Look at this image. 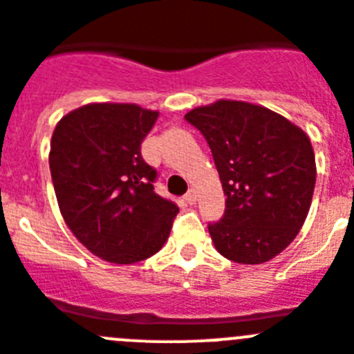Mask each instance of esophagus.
Listing matches in <instances>:
<instances>
[{
    "mask_svg": "<svg viewBox=\"0 0 354 354\" xmlns=\"http://www.w3.org/2000/svg\"><path fill=\"white\" fill-rule=\"evenodd\" d=\"M185 201H187L188 204H195V202H197V192H195V188H190V190L185 194Z\"/></svg>",
    "mask_w": 354,
    "mask_h": 354,
    "instance_id": "1",
    "label": "esophagus"
}]
</instances>
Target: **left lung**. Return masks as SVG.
Listing matches in <instances>:
<instances>
[{
  "label": "left lung",
  "mask_w": 354,
  "mask_h": 354,
  "mask_svg": "<svg viewBox=\"0 0 354 354\" xmlns=\"http://www.w3.org/2000/svg\"><path fill=\"white\" fill-rule=\"evenodd\" d=\"M212 152L226 195L207 228L233 263L261 264L299 233L313 198L317 166L310 138L282 115L247 102L219 100L185 115Z\"/></svg>",
  "instance_id": "1"
}]
</instances>
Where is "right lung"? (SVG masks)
Returning <instances> with one entry per match:
<instances>
[{"label": "right lung", "mask_w": 354, "mask_h": 354, "mask_svg": "<svg viewBox=\"0 0 354 354\" xmlns=\"http://www.w3.org/2000/svg\"><path fill=\"white\" fill-rule=\"evenodd\" d=\"M159 112L133 104H90L68 112L51 136L50 171L58 207L95 256L131 264L167 240L176 204L153 190L157 171L142 142Z\"/></svg>", "instance_id": "1"}]
</instances>
